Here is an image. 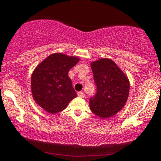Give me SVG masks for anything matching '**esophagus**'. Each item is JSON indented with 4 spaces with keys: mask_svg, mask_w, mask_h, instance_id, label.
Wrapping results in <instances>:
<instances>
[{
    "mask_svg": "<svg viewBox=\"0 0 161 161\" xmlns=\"http://www.w3.org/2000/svg\"><path fill=\"white\" fill-rule=\"evenodd\" d=\"M77 95H78V97H84L85 94H84V92H82V91H80V92H77Z\"/></svg>",
    "mask_w": 161,
    "mask_h": 161,
    "instance_id": "1",
    "label": "esophagus"
}]
</instances>
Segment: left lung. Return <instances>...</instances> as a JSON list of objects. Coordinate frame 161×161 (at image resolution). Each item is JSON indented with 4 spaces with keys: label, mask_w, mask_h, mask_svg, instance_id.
I'll use <instances>...</instances> for the list:
<instances>
[{
    "label": "left lung",
    "mask_w": 161,
    "mask_h": 161,
    "mask_svg": "<svg viewBox=\"0 0 161 161\" xmlns=\"http://www.w3.org/2000/svg\"><path fill=\"white\" fill-rule=\"evenodd\" d=\"M90 65L97 86V93L90 100L91 111L100 118H111L127 102L130 89L129 79L109 58L92 61Z\"/></svg>",
    "instance_id": "obj_1"
}]
</instances>
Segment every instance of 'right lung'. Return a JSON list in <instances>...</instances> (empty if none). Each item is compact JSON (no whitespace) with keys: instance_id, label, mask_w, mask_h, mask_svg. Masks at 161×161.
<instances>
[{"instance_id":"right-lung-1","label":"right lung","mask_w":161,"mask_h":161,"mask_svg":"<svg viewBox=\"0 0 161 161\" xmlns=\"http://www.w3.org/2000/svg\"><path fill=\"white\" fill-rule=\"evenodd\" d=\"M79 61L78 57L54 53L34 69L31 76L32 97L45 111L56 114L64 111L75 98L77 95L68 73Z\"/></svg>"}]
</instances>
